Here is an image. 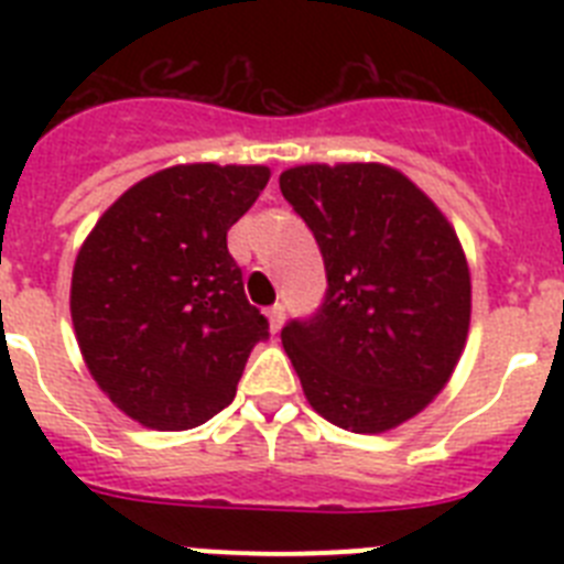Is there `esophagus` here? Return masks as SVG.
<instances>
[{"label":"esophagus","instance_id":"esophagus-1","mask_svg":"<svg viewBox=\"0 0 564 564\" xmlns=\"http://www.w3.org/2000/svg\"><path fill=\"white\" fill-rule=\"evenodd\" d=\"M268 322H271V330L273 333L282 330V322H285V307H282V305L268 307Z\"/></svg>","mask_w":564,"mask_h":564}]
</instances>
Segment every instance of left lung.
I'll list each match as a JSON object with an SVG mask.
<instances>
[{
    "label": "left lung",
    "mask_w": 564,
    "mask_h": 564,
    "mask_svg": "<svg viewBox=\"0 0 564 564\" xmlns=\"http://www.w3.org/2000/svg\"><path fill=\"white\" fill-rule=\"evenodd\" d=\"M279 188L325 259V302L282 344L313 410L378 435L410 421L455 372L471 276L455 228L398 169L307 163Z\"/></svg>",
    "instance_id": "1"
}]
</instances>
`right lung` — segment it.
Instances as JSON below:
<instances>
[{"mask_svg": "<svg viewBox=\"0 0 564 564\" xmlns=\"http://www.w3.org/2000/svg\"><path fill=\"white\" fill-rule=\"evenodd\" d=\"M268 177V166L163 169L84 239L69 288L78 347L109 401L149 430H192L226 410L268 338L226 239Z\"/></svg>", "mask_w": 564, "mask_h": 564, "instance_id": "right-lung-1", "label": "right lung"}]
</instances>
